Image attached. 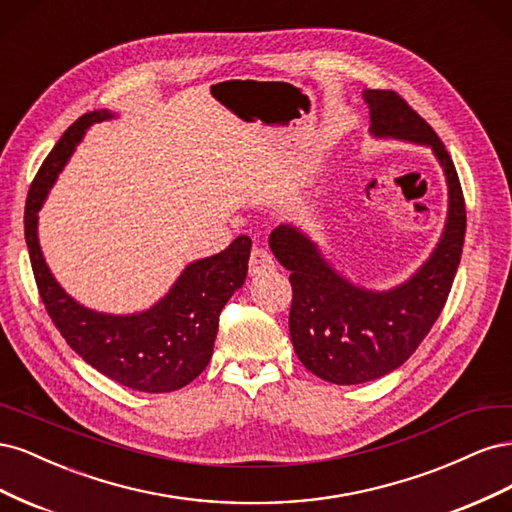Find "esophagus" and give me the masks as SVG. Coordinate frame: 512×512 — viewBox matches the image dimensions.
<instances>
[{"label": "esophagus", "instance_id": "34e87169", "mask_svg": "<svg viewBox=\"0 0 512 512\" xmlns=\"http://www.w3.org/2000/svg\"><path fill=\"white\" fill-rule=\"evenodd\" d=\"M275 269V260L269 252L260 250V247H256V250H252V256H250V275L252 277H258L262 273H269Z\"/></svg>", "mask_w": 512, "mask_h": 512}]
</instances>
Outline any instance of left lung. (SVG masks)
<instances>
[{
    "mask_svg": "<svg viewBox=\"0 0 512 512\" xmlns=\"http://www.w3.org/2000/svg\"><path fill=\"white\" fill-rule=\"evenodd\" d=\"M369 136L429 147L448 192L442 235L404 282L367 288L339 273L301 226H277L269 247L290 271V339L299 361L333 384H363L404 365L423 342L451 292L466 237V205L455 164L429 123L395 91L365 89Z\"/></svg>",
    "mask_w": 512,
    "mask_h": 512,
    "instance_id": "1",
    "label": "left lung"
}]
</instances>
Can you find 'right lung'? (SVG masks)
Segmentation results:
<instances>
[{
	"instance_id": "1",
	"label": "right lung",
	"mask_w": 512,
	"mask_h": 512,
	"mask_svg": "<svg viewBox=\"0 0 512 512\" xmlns=\"http://www.w3.org/2000/svg\"><path fill=\"white\" fill-rule=\"evenodd\" d=\"M119 115L85 113L59 138L38 170L25 205V241L40 297L68 346L106 378L143 393H170L209 365L220 312L243 284L252 239L237 237L224 252L188 262L162 299L134 314L91 309L61 288L38 239V213L87 130Z\"/></svg>"
}]
</instances>
